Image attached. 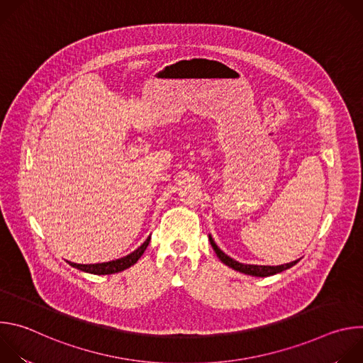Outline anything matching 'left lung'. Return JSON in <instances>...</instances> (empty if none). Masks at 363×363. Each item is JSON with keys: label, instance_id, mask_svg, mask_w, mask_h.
<instances>
[{"label": "left lung", "instance_id": "8db88e82", "mask_svg": "<svg viewBox=\"0 0 363 363\" xmlns=\"http://www.w3.org/2000/svg\"><path fill=\"white\" fill-rule=\"evenodd\" d=\"M210 238V242H211V247L214 248L217 257L220 258V260L231 267L233 270L235 272H240L242 274H247V276H254V277H269V276H273V274H277V273H281L290 267H293L298 260H294L291 263H287V264H281V266H258V264H244V263H240L237 260H234V258H231L230 255H227L223 250H220V247L216 244V241L213 240L211 234L208 235Z\"/></svg>", "mask_w": 363, "mask_h": 363}]
</instances>
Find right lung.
Listing matches in <instances>:
<instances>
[{"mask_svg":"<svg viewBox=\"0 0 363 363\" xmlns=\"http://www.w3.org/2000/svg\"><path fill=\"white\" fill-rule=\"evenodd\" d=\"M149 241H150V235L143 241V244L140 247H138L130 254H128L122 258H118V260H112V262H106V263H96V264H77V263L69 262V264L77 270H82V272L90 273V274H97V276L115 274V273L123 272V270L129 269L130 266H133L135 263H138V260L145 252L146 247L149 245Z\"/></svg>","mask_w":363,"mask_h":363,"instance_id":"right-lung-1","label":"right lung"}]
</instances>
